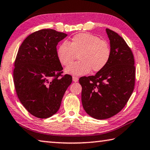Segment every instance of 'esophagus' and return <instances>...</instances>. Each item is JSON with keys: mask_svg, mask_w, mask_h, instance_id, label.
<instances>
[{"mask_svg": "<svg viewBox=\"0 0 150 150\" xmlns=\"http://www.w3.org/2000/svg\"><path fill=\"white\" fill-rule=\"evenodd\" d=\"M78 80H79V79H78L77 77H73V81H74V82H77Z\"/></svg>", "mask_w": 150, "mask_h": 150, "instance_id": "1", "label": "esophagus"}]
</instances>
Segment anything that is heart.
<instances>
[{"label": "heart", "mask_w": 150, "mask_h": 150, "mask_svg": "<svg viewBox=\"0 0 150 150\" xmlns=\"http://www.w3.org/2000/svg\"><path fill=\"white\" fill-rule=\"evenodd\" d=\"M61 65L67 66L78 55L79 61L65 68L68 75L81 76L91 70L93 72L101 71L108 63L111 57L109 44L100 38L90 33H80L71 38L69 43L63 42L57 51Z\"/></svg>", "instance_id": "heart-1"}]
</instances>
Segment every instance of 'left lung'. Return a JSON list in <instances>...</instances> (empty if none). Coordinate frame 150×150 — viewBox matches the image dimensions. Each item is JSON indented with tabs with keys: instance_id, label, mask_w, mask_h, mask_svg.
Returning <instances> with one entry per match:
<instances>
[{
	"instance_id": "8db88e82",
	"label": "left lung",
	"mask_w": 150,
	"mask_h": 150,
	"mask_svg": "<svg viewBox=\"0 0 150 150\" xmlns=\"http://www.w3.org/2000/svg\"><path fill=\"white\" fill-rule=\"evenodd\" d=\"M110 42L108 63L94 76L81 77V101L88 115L105 120L126 105L135 85L134 59L126 42L117 33L106 28Z\"/></svg>"
}]
</instances>
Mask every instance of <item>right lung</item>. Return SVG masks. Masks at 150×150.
Returning a JSON list of instances; mask_svg holds the SVG:
<instances>
[{
    "label": "right lung",
    "mask_w": 150,
    "mask_h": 150,
    "mask_svg": "<svg viewBox=\"0 0 150 150\" xmlns=\"http://www.w3.org/2000/svg\"><path fill=\"white\" fill-rule=\"evenodd\" d=\"M67 36L54 29L32 33L18 49L13 72L18 99L25 109L38 118L57 112L72 77H59L63 67L57 54L58 42Z\"/></svg>",
    "instance_id": "1"
}]
</instances>
